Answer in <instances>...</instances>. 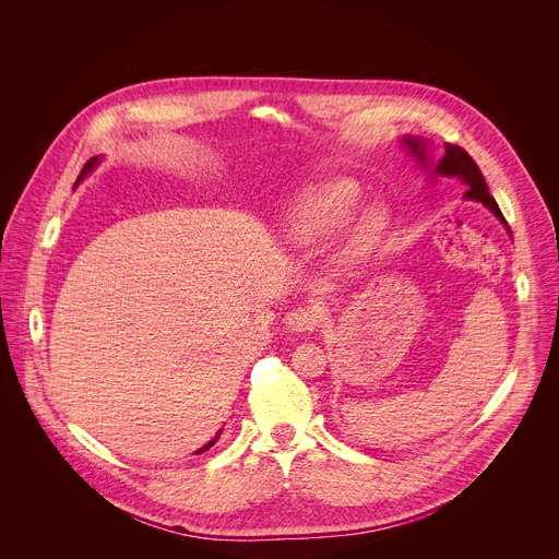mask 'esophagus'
Segmentation results:
<instances>
[{
    "mask_svg": "<svg viewBox=\"0 0 559 559\" xmlns=\"http://www.w3.org/2000/svg\"><path fill=\"white\" fill-rule=\"evenodd\" d=\"M285 328L296 334H309L318 328V313L313 307H294L285 316Z\"/></svg>",
    "mask_w": 559,
    "mask_h": 559,
    "instance_id": "obj_1",
    "label": "esophagus"
}]
</instances>
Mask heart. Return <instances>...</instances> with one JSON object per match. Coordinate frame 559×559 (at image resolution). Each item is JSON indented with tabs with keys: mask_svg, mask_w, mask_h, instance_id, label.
<instances>
[{
	"mask_svg": "<svg viewBox=\"0 0 559 559\" xmlns=\"http://www.w3.org/2000/svg\"><path fill=\"white\" fill-rule=\"evenodd\" d=\"M362 205L360 188L349 179H332L305 188L289 207V231L300 246H316L347 227ZM384 225V216L371 210L362 216L354 238L352 252L369 248Z\"/></svg>",
	"mask_w": 559,
	"mask_h": 559,
	"instance_id": "heart-1",
	"label": "heart"
}]
</instances>
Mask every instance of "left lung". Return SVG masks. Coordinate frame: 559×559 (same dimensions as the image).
Instances as JSON below:
<instances>
[{"label":"left lung","instance_id":"obj_1","mask_svg":"<svg viewBox=\"0 0 559 559\" xmlns=\"http://www.w3.org/2000/svg\"><path fill=\"white\" fill-rule=\"evenodd\" d=\"M405 143L420 158V164H425V168H429L431 162H429V156H427L425 141L407 136ZM431 177H455V179H460L466 186V192H464L466 199L480 201L483 205H487L507 225V221H504L496 199L489 194V186H487L480 168H477V164L473 162L471 154L466 150H462L460 145H453V143L444 145V154L440 156V162L436 166L431 164Z\"/></svg>","mask_w":559,"mask_h":559}]
</instances>
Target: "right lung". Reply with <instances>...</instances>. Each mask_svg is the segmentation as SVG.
Listing matches in <instances>:
<instances>
[{"mask_svg":"<svg viewBox=\"0 0 559 559\" xmlns=\"http://www.w3.org/2000/svg\"><path fill=\"white\" fill-rule=\"evenodd\" d=\"M95 166H97V156H95V158H91V162L84 166V170H82V175H79V179H84V177H86V175H88V173H91ZM216 440H218V436H216L214 440H210V442H207L203 449H199L197 453H203V451H207V449H210V447H212Z\"/></svg>","mask_w":559,"mask_h":559,"instance_id":"add662e5","label":"right lung"}]
</instances>
